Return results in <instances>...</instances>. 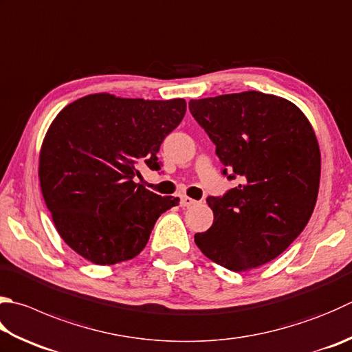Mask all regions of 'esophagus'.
Listing matches in <instances>:
<instances>
[{
	"mask_svg": "<svg viewBox=\"0 0 352 352\" xmlns=\"http://www.w3.org/2000/svg\"><path fill=\"white\" fill-rule=\"evenodd\" d=\"M195 204H196L195 199H191L188 196H181V207H191V205Z\"/></svg>",
	"mask_w": 352,
	"mask_h": 352,
	"instance_id": "34e87169",
	"label": "esophagus"
}]
</instances>
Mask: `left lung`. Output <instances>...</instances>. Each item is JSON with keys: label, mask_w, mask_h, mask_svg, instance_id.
<instances>
[{"label": "left lung", "mask_w": 352, "mask_h": 352, "mask_svg": "<svg viewBox=\"0 0 352 352\" xmlns=\"http://www.w3.org/2000/svg\"><path fill=\"white\" fill-rule=\"evenodd\" d=\"M191 115L216 145L222 175L239 185L208 196L214 221L196 233L199 250L231 271L282 254L307 227L319 193L320 150L300 109L261 94L191 99Z\"/></svg>", "instance_id": "1"}]
</instances>
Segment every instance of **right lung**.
Instances as JSON below:
<instances>
[{"instance_id":"right-lung-1","label":"right lung","mask_w":352,"mask_h":352,"mask_svg":"<svg viewBox=\"0 0 352 352\" xmlns=\"http://www.w3.org/2000/svg\"><path fill=\"white\" fill-rule=\"evenodd\" d=\"M185 110L184 99L96 94L59 111L39 153V182L59 236L79 256L96 265L130 261L157 217L179 204L135 177L144 165L161 170L159 147Z\"/></svg>"}]
</instances>
